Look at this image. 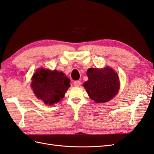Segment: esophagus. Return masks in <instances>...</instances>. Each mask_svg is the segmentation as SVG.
I'll list each match as a JSON object with an SVG mask.
<instances>
[{"label":"esophagus","instance_id":"obj_1","mask_svg":"<svg viewBox=\"0 0 154 154\" xmlns=\"http://www.w3.org/2000/svg\"><path fill=\"white\" fill-rule=\"evenodd\" d=\"M73 85L75 87H79L81 85V81H74Z\"/></svg>","mask_w":154,"mask_h":154}]
</instances>
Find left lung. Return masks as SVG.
I'll list each match as a JSON object with an SVG mask.
<instances>
[{
  "mask_svg": "<svg viewBox=\"0 0 154 154\" xmlns=\"http://www.w3.org/2000/svg\"><path fill=\"white\" fill-rule=\"evenodd\" d=\"M89 78L83 87L89 97L96 103L110 100L119 92L120 81L117 73L109 67L90 68L87 72Z\"/></svg>",
  "mask_w": 154,
  "mask_h": 154,
  "instance_id": "8db88e82",
  "label": "left lung"
}]
</instances>
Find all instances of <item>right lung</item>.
I'll return each mask as SVG.
<instances>
[{
	"mask_svg": "<svg viewBox=\"0 0 154 154\" xmlns=\"http://www.w3.org/2000/svg\"><path fill=\"white\" fill-rule=\"evenodd\" d=\"M31 87L38 99L46 105H54L64 97L70 79L61 71L40 68L32 76Z\"/></svg>",
	"mask_w": 154,
	"mask_h": 154,
	"instance_id": "add662e5",
	"label": "right lung"
}]
</instances>
